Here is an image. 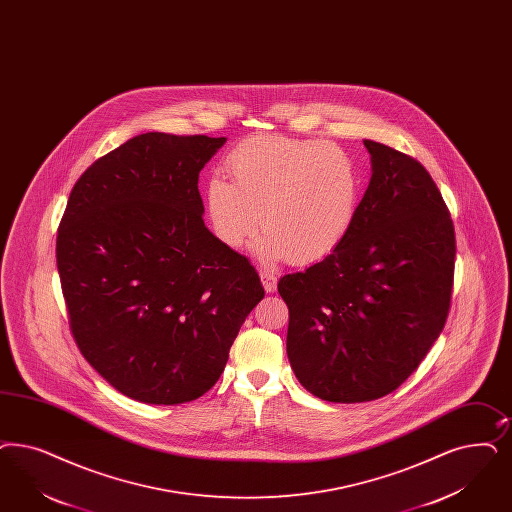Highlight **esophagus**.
Returning a JSON list of instances; mask_svg holds the SVG:
<instances>
[{
	"label": "esophagus",
	"instance_id": "esophagus-1",
	"mask_svg": "<svg viewBox=\"0 0 512 512\" xmlns=\"http://www.w3.org/2000/svg\"><path fill=\"white\" fill-rule=\"evenodd\" d=\"M261 282L265 285L266 293H274L276 291L278 280H276V276L270 270H261Z\"/></svg>",
	"mask_w": 512,
	"mask_h": 512
}]
</instances>
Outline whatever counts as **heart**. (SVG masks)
Returning a JSON list of instances; mask_svg holds the SVG:
<instances>
[{
	"instance_id": "1",
	"label": "heart",
	"mask_w": 512,
	"mask_h": 512,
	"mask_svg": "<svg viewBox=\"0 0 512 512\" xmlns=\"http://www.w3.org/2000/svg\"><path fill=\"white\" fill-rule=\"evenodd\" d=\"M230 179L206 185V210L215 236L232 249L261 225L253 253L265 263L291 259L312 265L335 253L350 234L361 200L352 157L323 141L253 136L227 157Z\"/></svg>"
}]
</instances>
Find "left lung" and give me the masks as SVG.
Wrapping results in <instances>:
<instances>
[{"label": "left lung", "instance_id": "1", "mask_svg": "<svg viewBox=\"0 0 512 512\" xmlns=\"http://www.w3.org/2000/svg\"><path fill=\"white\" fill-rule=\"evenodd\" d=\"M363 143L372 174L350 234L278 283L291 369L329 403L399 388L441 335L454 283V225L435 181L405 153Z\"/></svg>", "mask_w": 512, "mask_h": 512}]
</instances>
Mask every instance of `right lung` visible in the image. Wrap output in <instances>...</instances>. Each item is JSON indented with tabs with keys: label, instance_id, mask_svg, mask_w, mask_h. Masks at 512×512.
<instances>
[{
	"label": "right lung",
	"instance_id": "right-lung-1",
	"mask_svg": "<svg viewBox=\"0 0 512 512\" xmlns=\"http://www.w3.org/2000/svg\"><path fill=\"white\" fill-rule=\"evenodd\" d=\"M225 141L140 134L71 189L56 238L71 333L94 371L134 401L204 395L265 297L257 270L202 219L198 176Z\"/></svg>",
	"mask_w": 512,
	"mask_h": 512
}]
</instances>
